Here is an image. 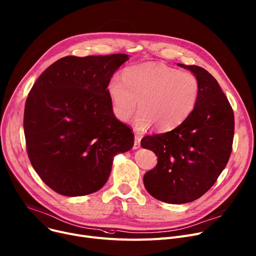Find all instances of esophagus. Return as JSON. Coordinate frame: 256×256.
<instances>
[{"label": "esophagus", "mask_w": 256, "mask_h": 256, "mask_svg": "<svg viewBox=\"0 0 256 256\" xmlns=\"http://www.w3.org/2000/svg\"><path fill=\"white\" fill-rule=\"evenodd\" d=\"M140 143H141L140 136L136 134L134 136V149H138L140 147Z\"/></svg>", "instance_id": "obj_1"}]
</instances>
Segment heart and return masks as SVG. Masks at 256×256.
Returning a JSON list of instances; mask_svg holds the SVG:
<instances>
[{
  "instance_id": "1",
  "label": "heart",
  "mask_w": 256,
  "mask_h": 256,
  "mask_svg": "<svg viewBox=\"0 0 256 256\" xmlns=\"http://www.w3.org/2000/svg\"><path fill=\"white\" fill-rule=\"evenodd\" d=\"M200 92L194 74L162 64L126 68L122 78L113 76L108 84L113 111L120 122L128 120L139 100L134 128L141 132L152 126L160 132L178 126L194 109Z\"/></svg>"
}]
</instances>
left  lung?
<instances>
[{"instance_id": "8db88e82", "label": "left lung", "mask_w": 256, "mask_h": 256, "mask_svg": "<svg viewBox=\"0 0 256 256\" xmlns=\"http://www.w3.org/2000/svg\"><path fill=\"white\" fill-rule=\"evenodd\" d=\"M178 66L200 82L196 105L174 130L141 141L158 156L156 168L144 175L145 188L168 204L194 202L211 188L228 162L234 132L232 106L217 80L198 66Z\"/></svg>"}]
</instances>
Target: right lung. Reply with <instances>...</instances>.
<instances>
[{
    "mask_svg": "<svg viewBox=\"0 0 256 256\" xmlns=\"http://www.w3.org/2000/svg\"><path fill=\"white\" fill-rule=\"evenodd\" d=\"M128 54L64 56L40 75L28 96L24 128L32 168L56 192L80 196L107 182L117 153L134 146L115 117L108 84Z\"/></svg>",
    "mask_w": 256,
    "mask_h": 256,
    "instance_id": "1",
    "label": "right lung"
}]
</instances>
